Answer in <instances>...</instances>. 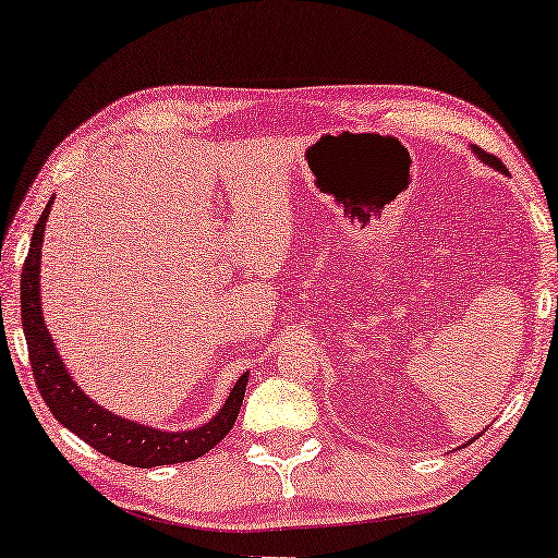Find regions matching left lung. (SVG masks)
<instances>
[{
	"instance_id": "8db88e82",
	"label": "left lung",
	"mask_w": 558,
	"mask_h": 558,
	"mask_svg": "<svg viewBox=\"0 0 558 558\" xmlns=\"http://www.w3.org/2000/svg\"><path fill=\"white\" fill-rule=\"evenodd\" d=\"M472 153L477 155V158H480L482 162H487L489 168H495V170H499V172H507V168L501 166V160L497 158V155H489V153H485L482 148H477V145H472ZM472 440H474V437H472ZM472 440H470V442H472Z\"/></svg>"
}]
</instances>
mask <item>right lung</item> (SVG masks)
Listing matches in <instances>:
<instances>
[{"label": "right lung", "instance_id": "add662e5", "mask_svg": "<svg viewBox=\"0 0 558 558\" xmlns=\"http://www.w3.org/2000/svg\"><path fill=\"white\" fill-rule=\"evenodd\" d=\"M51 203L44 207L39 222L34 227L29 254L22 269V326L26 336V349L34 371L36 388H39L44 403L49 405L53 417L73 435L88 442L106 458H111L131 468H158V464H178L203 458L205 452L222 440L232 430L236 415H240L246 380L250 373L234 383L230 398L219 408V413L195 430L166 433L150 425H138L133 420L108 413L106 408L94 403L84 390L76 386L71 373L57 353L49 328L41 318V299H39V264H41V244L47 219L51 213Z\"/></svg>", "mask_w": 558, "mask_h": 558}]
</instances>
